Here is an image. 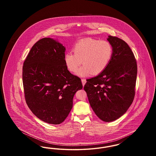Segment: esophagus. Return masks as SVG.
Wrapping results in <instances>:
<instances>
[{
    "label": "esophagus",
    "instance_id": "34e87169",
    "mask_svg": "<svg viewBox=\"0 0 156 156\" xmlns=\"http://www.w3.org/2000/svg\"><path fill=\"white\" fill-rule=\"evenodd\" d=\"M82 83V85H83V86H84L85 85V84L86 83V80H85V79H82L81 80Z\"/></svg>",
    "mask_w": 156,
    "mask_h": 156
}]
</instances>
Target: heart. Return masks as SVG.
Instances as JSON below:
<instances>
[{"mask_svg": "<svg viewBox=\"0 0 156 156\" xmlns=\"http://www.w3.org/2000/svg\"><path fill=\"white\" fill-rule=\"evenodd\" d=\"M73 52H68L64 55L67 69L75 73L81 64L83 66L76 72L80 76H87L92 73H102L108 66L113 55V48L106 40L85 38L78 41L73 47Z\"/></svg>", "mask_w": 156, "mask_h": 156, "instance_id": "b5f03b06", "label": "heart"}]
</instances>
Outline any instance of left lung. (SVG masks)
<instances>
[{
	"mask_svg": "<svg viewBox=\"0 0 156 156\" xmlns=\"http://www.w3.org/2000/svg\"><path fill=\"white\" fill-rule=\"evenodd\" d=\"M107 40L113 48L111 60L102 73L87 80L84 90L97 116L111 122L123 115L133 101L137 67L125 41L111 36Z\"/></svg>",
	"mask_w": 156,
	"mask_h": 156,
	"instance_id": "left-lung-1",
	"label": "left lung"
}]
</instances>
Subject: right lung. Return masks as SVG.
<instances>
[{
	"label": "right lung",
	"mask_w": 156,
	"mask_h": 156,
	"mask_svg": "<svg viewBox=\"0 0 156 156\" xmlns=\"http://www.w3.org/2000/svg\"><path fill=\"white\" fill-rule=\"evenodd\" d=\"M66 47L57 40L44 38L30 50L23 67L26 103L38 119L58 125L67 118L81 79L70 73L64 62Z\"/></svg>",
	"instance_id": "1"
}]
</instances>
